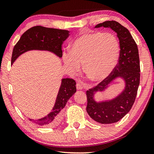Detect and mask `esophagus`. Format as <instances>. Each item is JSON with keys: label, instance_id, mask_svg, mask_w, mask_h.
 <instances>
[{"label": "esophagus", "instance_id": "obj_1", "mask_svg": "<svg viewBox=\"0 0 154 154\" xmlns=\"http://www.w3.org/2000/svg\"><path fill=\"white\" fill-rule=\"evenodd\" d=\"M76 87H77V90H82V88H83L82 85L80 84V83H77Z\"/></svg>", "mask_w": 154, "mask_h": 154}]
</instances>
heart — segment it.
<instances>
[{
    "instance_id": "b5f03b06",
    "label": "heart",
    "mask_w": 154,
    "mask_h": 154,
    "mask_svg": "<svg viewBox=\"0 0 154 154\" xmlns=\"http://www.w3.org/2000/svg\"><path fill=\"white\" fill-rule=\"evenodd\" d=\"M119 43L116 36L100 32L84 33L75 39L69 53L62 56L66 69L71 73L79 71L80 64L90 80H103L113 71L118 62Z\"/></svg>"
}]
</instances>
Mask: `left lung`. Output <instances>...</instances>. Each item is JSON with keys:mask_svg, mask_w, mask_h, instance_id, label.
Listing matches in <instances>:
<instances>
[{"mask_svg": "<svg viewBox=\"0 0 154 154\" xmlns=\"http://www.w3.org/2000/svg\"><path fill=\"white\" fill-rule=\"evenodd\" d=\"M110 28L116 32L119 41L118 62L105 79L86 92V111L94 120L100 124H112L123 118L131 109L136 99L140 83V61L137 45L129 30L116 21H106L95 28ZM117 76H122L126 82L124 92L109 102L96 103L93 97L97 91H102Z\"/></svg>", "mask_w": 154, "mask_h": 154, "instance_id": "1", "label": "left lung"}]
</instances>
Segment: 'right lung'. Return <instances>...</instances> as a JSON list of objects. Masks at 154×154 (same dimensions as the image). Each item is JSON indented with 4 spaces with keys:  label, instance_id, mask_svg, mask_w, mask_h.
Instances as JSON below:
<instances>
[{
    "label": "right lung",
    "instance_id": "add662e5",
    "mask_svg": "<svg viewBox=\"0 0 154 154\" xmlns=\"http://www.w3.org/2000/svg\"><path fill=\"white\" fill-rule=\"evenodd\" d=\"M69 36V31L36 26L30 28L21 36L15 44L11 56V64L18 56L32 49L48 50L59 57L62 56V46ZM76 82L72 79H63L57 96L53 111L48 116L38 120L30 121L41 126H54L58 125L62 118V110L69 99L76 92Z\"/></svg>",
    "mask_w": 154,
    "mask_h": 154
}]
</instances>
